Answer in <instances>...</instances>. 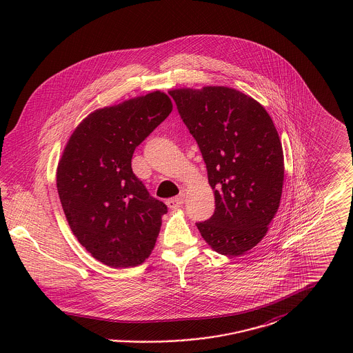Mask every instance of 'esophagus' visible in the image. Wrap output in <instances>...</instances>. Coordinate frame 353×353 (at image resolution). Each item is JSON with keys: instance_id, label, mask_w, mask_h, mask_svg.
I'll use <instances>...</instances> for the list:
<instances>
[{"instance_id": "34e87169", "label": "esophagus", "mask_w": 353, "mask_h": 353, "mask_svg": "<svg viewBox=\"0 0 353 353\" xmlns=\"http://www.w3.org/2000/svg\"><path fill=\"white\" fill-rule=\"evenodd\" d=\"M184 194H180V196L174 197V199H169L168 201H167V205H168L169 209H177V208L183 206V203H184Z\"/></svg>"}]
</instances>
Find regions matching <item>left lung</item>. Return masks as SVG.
Wrapping results in <instances>:
<instances>
[{"instance_id":"8db88e82","label":"left lung","mask_w":353,"mask_h":353,"mask_svg":"<svg viewBox=\"0 0 353 353\" xmlns=\"http://www.w3.org/2000/svg\"><path fill=\"white\" fill-rule=\"evenodd\" d=\"M197 141L214 190L216 210L197 222L216 252L238 256L268 233L278 212L283 150L268 111L250 97L223 85L169 91Z\"/></svg>"}]
</instances>
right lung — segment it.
I'll return each instance as SVG.
<instances>
[{
	"instance_id": "1",
	"label": "right lung",
	"mask_w": 353,
	"mask_h": 353,
	"mask_svg": "<svg viewBox=\"0 0 353 353\" xmlns=\"http://www.w3.org/2000/svg\"><path fill=\"white\" fill-rule=\"evenodd\" d=\"M168 95L145 97L90 114L72 132L57 188L74 235L111 268L141 265L154 248L167 205L134 176L132 154L172 112Z\"/></svg>"
}]
</instances>
